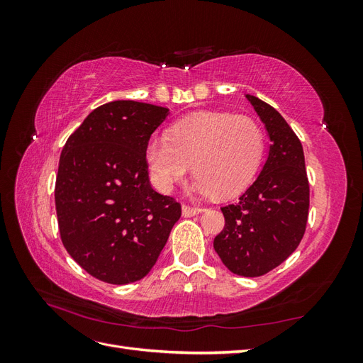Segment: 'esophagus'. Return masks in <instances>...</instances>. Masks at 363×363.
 Listing matches in <instances>:
<instances>
[{"mask_svg":"<svg viewBox=\"0 0 363 363\" xmlns=\"http://www.w3.org/2000/svg\"><path fill=\"white\" fill-rule=\"evenodd\" d=\"M201 212H203L201 207H194V206H189V204H184V206L182 207V213H183V216H186V218L194 216V215H199V213H201Z\"/></svg>","mask_w":363,"mask_h":363,"instance_id":"obj_1","label":"esophagus"}]
</instances>
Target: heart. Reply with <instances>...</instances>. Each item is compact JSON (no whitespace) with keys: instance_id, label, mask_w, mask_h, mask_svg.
<instances>
[{"instance_id":"1","label":"heart","mask_w":363,"mask_h":363,"mask_svg":"<svg viewBox=\"0 0 363 363\" xmlns=\"http://www.w3.org/2000/svg\"><path fill=\"white\" fill-rule=\"evenodd\" d=\"M265 152L257 121L225 112H200L179 121L171 135L151 138L147 162L155 183L169 191L191 169L194 189L204 196H230L255 179Z\"/></svg>"}]
</instances>
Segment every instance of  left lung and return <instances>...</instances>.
Returning <instances> with one entry per match:
<instances>
[{"label": "left lung", "instance_id": "obj_1", "mask_svg": "<svg viewBox=\"0 0 363 363\" xmlns=\"http://www.w3.org/2000/svg\"><path fill=\"white\" fill-rule=\"evenodd\" d=\"M271 140L256 182L236 204L221 207L225 225L213 239L219 259L233 274L259 277L277 268L298 247L309 215V180L300 139L284 118L247 95Z\"/></svg>", "mask_w": 363, "mask_h": 363}]
</instances>
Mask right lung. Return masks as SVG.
Segmentation results:
<instances>
[{
  "label": "right lung",
  "mask_w": 363,
  "mask_h": 363,
  "mask_svg": "<svg viewBox=\"0 0 363 363\" xmlns=\"http://www.w3.org/2000/svg\"><path fill=\"white\" fill-rule=\"evenodd\" d=\"M168 113L130 100L103 104L62 150L54 189L60 238L98 280L144 279L182 216L180 203L156 192L148 179L147 145Z\"/></svg>",
  "instance_id": "add662e5"
}]
</instances>
